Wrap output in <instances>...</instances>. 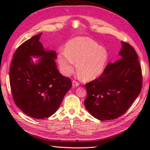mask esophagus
Returning a JSON list of instances; mask_svg holds the SVG:
<instances>
[{
	"mask_svg": "<svg viewBox=\"0 0 150 150\" xmlns=\"http://www.w3.org/2000/svg\"><path fill=\"white\" fill-rule=\"evenodd\" d=\"M72 85H73V87H77L79 85V83L76 81H72Z\"/></svg>",
	"mask_w": 150,
	"mask_h": 150,
	"instance_id": "esophagus-1",
	"label": "esophagus"
}]
</instances>
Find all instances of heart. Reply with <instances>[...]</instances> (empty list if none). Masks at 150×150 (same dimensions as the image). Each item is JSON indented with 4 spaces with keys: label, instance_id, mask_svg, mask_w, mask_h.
Wrapping results in <instances>:
<instances>
[{
    "label": "heart",
    "instance_id": "obj_1",
    "mask_svg": "<svg viewBox=\"0 0 150 150\" xmlns=\"http://www.w3.org/2000/svg\"><path fill=\"white\" fill-rule=\"evenodd\" d=\"M108 52L104 47L88 37H79L66 43V50L58 55L61 71L70 75L74 69L84 81H91L103 75L108 64Z\"/></svg>",
    "mask_w": 150,
    "mask_h": 150
}]
</instances>
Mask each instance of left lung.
Wrapping results in <instances>:
<instances>
[{"mask_svg": "<svg viewBox=\"0 0 150 150\" xmlns=\"http://www.w3.org/2000/svg\"><path fill=\"white\" fill-rule=\"evenodd\" d=\"M121 43L120 59L110 62L103 75L86 84L84 106L92 116L100 120L120 117L141 91L142 71L137 54L129 44Z\"/></svg>", "mask_w": 150, "mask_h": 150, "instance_id": "left-lung-1", "label": "left lung"}]
</instances>
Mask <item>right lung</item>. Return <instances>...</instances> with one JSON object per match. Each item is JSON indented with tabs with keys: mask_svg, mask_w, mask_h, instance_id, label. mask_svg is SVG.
Instances as JSON below:
<instances>
[{
	"mask_svg": "<svg viewBox=\"0 0 150 150\" xmlns=\"http://www.w3.org/2000/svg\"><path fill=\"white\" fill-rule=\"evenodd\" d=\"M41 35L32 37L18 47L9 71L15 104L22 112L38 119L55 113L72 86L71 80L57 69L56 52L45 49L39 41ZM31 56L40 59L34 63Z\"/></svg>",
	"mask_w": 150,
	"mask_h": 150,
	"instance_id": "1",
	"label": "right lung"
}]
</instances>
